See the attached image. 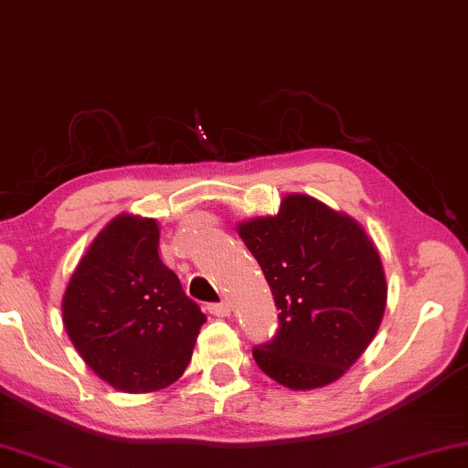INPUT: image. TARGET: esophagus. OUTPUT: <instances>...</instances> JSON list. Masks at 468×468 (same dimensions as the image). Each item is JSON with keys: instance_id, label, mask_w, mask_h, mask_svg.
Instances as JSON below:
<instances>
[{"instance_id": "34e87169", "label": "esophagus", "mask_w": 468, "mask_h": 468, "mask_svg": "<svg viewBox=\"0 0 468 468\" xmlns=\"http://www.w3.org/2000/svg\"><path fill=\"white\" fill-rule=\"evenodd\" d=\"M208 313H211L213 316H229V313H232V306H229V302H219V303H208Z\"/></svg>"}]
</instances>
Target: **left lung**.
<instances>
[{"label":"left lung","instance_id":"8db88e82","mask_svg":"<svg viewBox=\"0 0 468 468\" xmlns=\"http://www.w3.org/2000/svg\"><path fill=\"white\" fill-rule=\"evenodd\" d=\"M236 232L272 289L279 331L253 350L263 374L287 388L342 378L380 327L388 284L380 253L356 219L306 194Z\"/></svg>","mask_w":468,"mask_h":468}]
</instances>
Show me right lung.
I'll return each instance as SVG.
<instances>
[{
    "label": "right lung",
    "mask_w": 468,
    "mask_h": 468,
    "mask_svg": "<svg viewBox=\"0 0 468 468\" xmlns=\"http://www.w3.org/2000/svg\"><path fill=\"white\" fill-rule=\"evenodd\" d=\"M155 219L122 213L97 234L63 295L67 335L88 367L122 392L177 382L207 316L158 255Z\"/></svg>",
    "instance_id": "1"
}]
</instances>
